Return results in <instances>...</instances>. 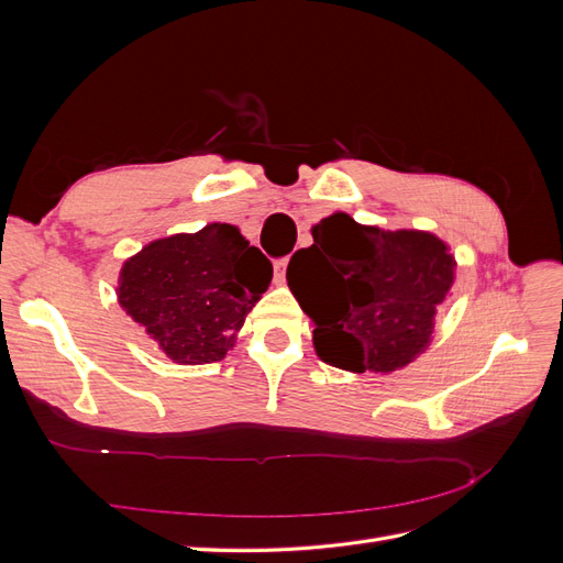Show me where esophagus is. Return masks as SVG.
<instances>
[{
  "label": "esophagus",
  "mask_w": 563,
  "mask_h": 563,
  "mask_svg": "<svg viewBox=\"0 0 563 563\" xmlns=\"http://www.w3.org/2000/svg\"><path fill=\"white\" fill-rule=\"evenodd\" d=\"M286 265H288L286 258L275 263V279H277V282H284V277H286Z\"/></svg>",
  "instance_id": "1"
}]
</instances>
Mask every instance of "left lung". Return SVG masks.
<instances>
[{"label":"left lung","instance_id":"left-lung-1","mask_svg":"<svg viewBox=\"0 0 563 563\" xmlns=\"http://www.w3.org/2000/svg\"><path fill=\"white\" fill-rule=\"evenodd\" d=\"M314 244L294 253L286 279L312 319L323 362L354 373H389L428 347L455 261L430 232L360 225L347 213L321 218Z\"/></svg>","mask_w":563,"mask_h":563}]
</instances>
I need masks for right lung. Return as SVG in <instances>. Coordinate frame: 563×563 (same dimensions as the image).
<instances>
[{"label":"right lung","mask_w":563,"mask_h":563,"mask_svg":"<svg viewBox=\"0 0 563 563\" xmlns=\"http://www.w3.org/2000/svg\"><path fill=\"white\" fill-rule=\"evenodd\" d=\"M272 263L234 225L211 223L135 253L119 275V305L178 364L220 362L267 291Z\"/></svg>","instance_id":"obj_1"}]
</instances>
